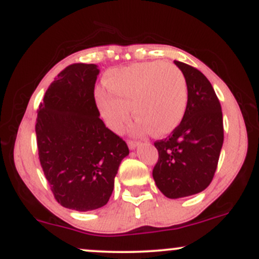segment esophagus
Masks as SVG:
<instances>
[{"instance_id":"1","label":"esophagus","mask_w":259,"mask_h":259,"mask_svg":"<svg viewBox=\"0 0 259 259\" xmlns=\"http://www.w3.org/2000/svg\"><path fill=\"white\" fill-rule=\"evenodd\" d=\"M140 142L136 141V140H127V146H129V148H132V150H134L135 147L139 146Z\"/></svg>"}]
</instances>
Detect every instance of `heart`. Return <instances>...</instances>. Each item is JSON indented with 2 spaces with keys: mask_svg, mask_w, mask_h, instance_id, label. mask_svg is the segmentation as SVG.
Listing matches in <instances>:
<instances>
[{
  "mask_svg": "<svg viewBox=\"0 0 259 259\" xmlns=\"http://www.w3.org/2000/svg\"><path fill=\"white\" fill-rule=\"evenodd\" d=\"M109 91L97 95L106 123L120 132L130 119V106L139 118L136 130L168 134L180 124L187 106V82L183 70L164 62H142L113 69L106 78Z\"/></svg>",
  "mask_w": 259,
  "mask_h": 259,
  "instance_id": "1",
  "label": "heart"
}]
</instances>
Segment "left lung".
<instances>
[{
  "mask_svg": "<svg viewBox=\"0 0 259 259\" xmlns=\"http://www.w3.org/2000/svg\"><path fill=\"white\" fill-rule=\"evenodd\" d=\"M174 63L186 78V111L168 138L154 141L158 160L152 171L168 198L196 195L212 183L224 141L222 106L209 80L192 65Z\"/></svg>",
  "mask_w": 259,
  "mask_h": 259,
  "instance_id": "obj_1",
  "label": "left lung"
}]
</instances>
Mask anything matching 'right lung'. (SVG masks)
Segmentation results:
<instances>
[{
  "label": "right lung",
  "instance_id": "obj_1",
  "mask_svg": "<svg viewBox=\"0 0 259 259\" xmlns=\"http://www.w3.org/2000/svg\"><path fill=\"white\" fill-rule=\"evenodd\" d=\"M96 64L74 63L56 76L37 109L38 159L56 201L86 212L103 207L114 187L126 142L100 119Z\"/></svg>",
  "mask_w": 259,
  "mask_h": 259
}]
</instances>
